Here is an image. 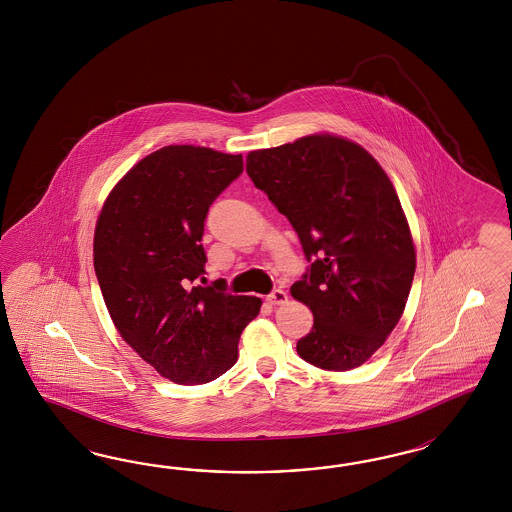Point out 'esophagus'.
Masks as SVG:
<instances>
[{
  "label": "esophagus",
  "instance_id": "1",
  "mask_svg": "<svg viewBox=\"0 0 512 512\" xmlns=\"http://www.w3.org/2000/svg\"><path fill=\"white\" fill-rule=\"evenodd\" d=\"M287 298H289V296H287V293H285L283 289H274L270 295L266 296V300H268L270 304H274V306H276V304H285Z\"/></svg>",
  "mask_w": 512,
  "mask_h": 512
}]
</instances>
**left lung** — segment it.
Instances as JSON below:
<instances>
[{
  "label": "left lung",
  "mask_w": 512,
  "mask_h": 512,
  "mask_svg": "<svg viewBox=\"0 0 512 512\" xmlns=\"http://www.w3.org/2000/svg\"><path fill=\"white\" fill-rule=\"evenodd\" d=\"M246 171L291 221L310 263L291 287L313 311L298 355L328 372L364 364L398 325L415 276L392 182L362 146L332 135L249 152Z\"/></svg>",
  "instance_id": "obj_1"
}]
</instances>
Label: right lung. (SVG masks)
<instances>
[{"mask_svg":"<svg viewBox=\"0 0 512 512\" xmlns=\"http://www.w3.org/2000/svg\"><path fill=\"white\" fill-rule=\"evenodd\" d=\"M244 171L242 155L165 146L110 191L93 266L112 323L155 372L202 385L231 370L261 298L204 281L201 240L210 204Z\"/></svg>","mask_w":512,"mask_h":512,"instance_id":"obj_1","label":"right lung"}]
</instances>
